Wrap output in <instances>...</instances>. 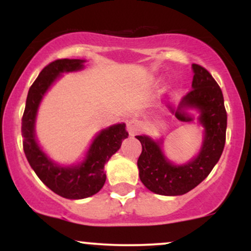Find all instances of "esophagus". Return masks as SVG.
I'll list each match as a JSON object with an SVG mask.
<instances>
[{
  "instance_id": "obj_1",
  "label": "esophagus",
  "mask_w": 251,
  "mask_h": 251,
  "mask_svg": "<svg viewBox=\"0 0 251 251\" xmlns=\"http://www.w3.org/2000/svg\"><path fill=\"white\" fill-rule=\"evenodd\" d=\"M127 129L128 133L131 135H135L142 131V124H140L139 120L132 119L127 122Z\"/></svg>"
}]
</instances>
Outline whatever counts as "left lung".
Masks as SVG:
<instances>
[{
  "instance_id": "8db88e82",
  "label": "left lung",
  "mask_w": 251,
  "mask_h": 251,
  "mask_svg": "<svg viewBox=\"0 0 251 251\" xmlns=\"http://www.w3.org/2000/svg\"><path fill=\"white\" fill-rule=\"evenodd\" d=\"M192 89L184 97L183 107L201 109L205 137L197 158L181 166L169 163L159 144L145 135H137L143 151L138 158L139 177L150 191L163 196L184 195L208 177L220 160L226 144V111L222 89L211 74L194 63Z\"/></svg>"
}]
</instances>
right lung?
Returning a JSON list of instances; mask_svg holds the SVG:
<instances>
[{
  "label": "right lung",
  "instance_id": "1",
  "mask_svg": "<svg viewBox=\"0 0 251 251\" xmlns=\"http://www.w3.org/2000/svg\"><path fill=\"white\" fill-rule=\"evenodd\" d=\"M83 62V60L79 59H57L48 63L30 86L22 117L24 151L30 166L51 191L70 200H81L101 190L106 180L103 166L120 149L123 140L128 137L125 124H118L103 129L91 145L85 162L74 168L55 165L39 148L34 134V123L43 94L60 73L81 70Z\"/></svg>",
  "mask_w": 251,
  "mask_h": 251
}]
</instances>
